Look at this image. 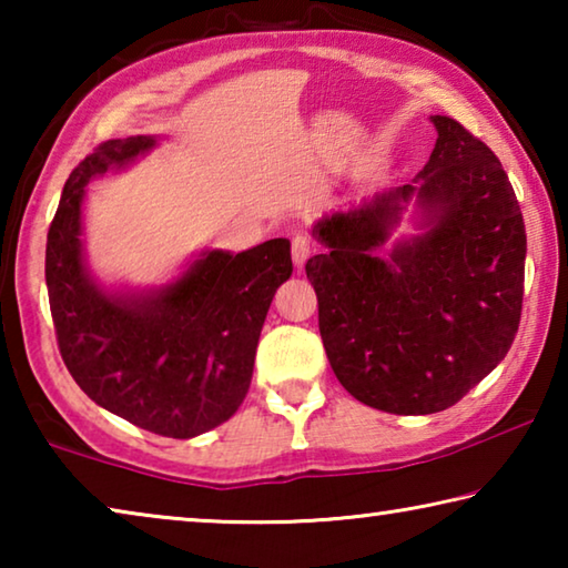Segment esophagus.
Listing matches in <instances>:
<instances>
[{
	"label": "esophagus",
	"mask_w": 568,
	"mask_h": 568,
	"mask_svg": "<svg viewBox=\"0 0 568 568\" xmlns=\"http://www.w3.org/2000/svg\"><path fill=\"white\" fill-rule=\"evenodd\" d=\"M313 253H315V240L305 233H297L293 237V263L297 267H303L307 257H311Z\"/></svg>",
	"instance_id": "obj_1"
}]
</instances>
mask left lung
<instances>
[{
	"label": "left lung",
	"mask_w": 568,
	"mask_h": 568,
	"mask_svg": "<svg viewBox=\"0 0 568 568\" xmlns=\"http://www.w3.org/2000/svg\"><path fill=\"white\" fill-rule=\"evenodd\" d=\"M418 185L315 225L307 261L331 368L353 398L398 416L438 413L511 348L524 305L526 227L501 162L464 124L436 114ZM416 194L429 230L381 248L399 200Z\"/></svg>",
	"instance_id": "8db88e82"
}]
</instances>
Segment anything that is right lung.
<instances>
[{
  "label": "right lung",
  "instance_id": "add662e5",
  "mask_svg": "<svg viewBox=\"0 0 568 568\" xmlns=\"http://www.w3.org/2000/svg\"><path fill=\"white\" fill-rule=\"evenodd\" d=\"M152 145L148 134L102 142L70 172L47 233V293L77 386L150 434L192 438L243 403L267 307L293 273L291 243L275 237L237 255L210 250L148 297L102 293L82 265L84 185Z\"/></svg>",
  "mask_w": 568,
  "mask_h": 568
}]
</instances>
